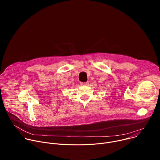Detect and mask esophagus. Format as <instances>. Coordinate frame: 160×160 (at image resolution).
Returning a JSON list of instances; mask_svg holds the SVG:
<instances>
[{
    "instance_id": "34e87169",
    "label": "esophagus",
    "mask_w": 160,
    "mask_h": 160,
    "mask_svg": "<svg viewBox=\"0 0 160 160\" xmlns=\"http://www.w3.org/2000/svg\"><path fill=\"white\" fill-rule=\"evenodd\" d=\"M80 84L82 85H88V82H81Z\"/></svg>"
}]
</instances>
